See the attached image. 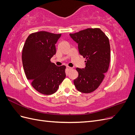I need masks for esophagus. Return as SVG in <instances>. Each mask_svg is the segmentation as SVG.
I'll list each match as a JSON object with an SVG mask.
<instances>
[{
	"label": "esophagus",
	"mask_w": 135,
	"mask_h": 135,
	"mask_svg": "<svg viewBox=\"0 0 135 135\" xmlns=\"http://www.w3.org/2000/svg\"><path fill=\"white\" fill-rule=\"evenodd\" d=\"M66 69H67L68 70H71V69H72L73 68H71V67H69V66H67V67H66Z\"/></svg>",
	"instance_id": "34e87169"
}]
</instances>
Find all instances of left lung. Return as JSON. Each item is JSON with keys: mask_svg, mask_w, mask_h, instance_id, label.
Wrapping results in <instances>:
<instances>
[{"mask_svg": "<svg viewBox=\"0 0 135 135\" xmlns=\"http://www.w3.org/2000/svg\"><path fill=\"white\" fill-rule=\"evenodd\" d=\"M70 36L78 43L80 55L85 59V68H76L78 76L74 80V85L80 92H92L99 87L108 70L110 60L109 38L99 28H88L70 34Z\"/></svg>", "mask_w": 135, "mask_h": 135, "instance_id": "obj_1", "label": "left lung"}]
</instances>
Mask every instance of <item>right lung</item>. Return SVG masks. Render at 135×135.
<instances>
[{"mask_svg": "<svg viewBox=\"0 0 135 135\" xmlns=\"http://www.w3.org/2000/svg\"><path fill=\"white\" fill-rule=\"evenodd\" d=\"M61 35L44 31L34 32L28 35L23 47L22 61L27 79L44 95L55 93L66 77V66H57L50 60L56 54L55 44Z\"/></svg>", "mask_w": 135, "mask_h": 135, "instance_id": "1", "label": "right lung"}]
</instances>
